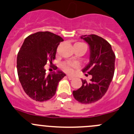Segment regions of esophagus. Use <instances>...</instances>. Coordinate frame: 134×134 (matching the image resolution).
I'll return each instance as SVG.
<instances>
[{"label": "esophagus", "mask_w": 134, "mask_h": 134, "mask_svg": "<svg viewBox=\"0 0 134 134\" xmlns=\"http://www.w3.org/2000/svg\"><path fill=\"white\" fill-rule=\"evenodd\" d=\"M67 78H68L69 80H72L74 79L73 76H71V75H67Z\"/></svg>", "instance_id": "34e87169"}]
</instances>
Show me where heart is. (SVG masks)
<instances>
[{
    "instance_id": "heart-1",
    "label": "heart",
    "mask_w": 134,
    "mask_h": 134,
    "mask_svg": "<svg viewBox=\"0 0 134 134\" xmlns=\"http://www.w3.org/2000/svg\"><path fill=\"white\" fill-rule=\"evenodd\" d=\"M77 43L86 45L85 44L81 43V42H77ZM79 67H80V64L76 62H65L62 64V69L67 73H72L74 69H78Z\"/></svg>"
}]
</instances>
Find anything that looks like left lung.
I'll list each match as a JSON object with an SVG mask.
<instances>
[{"label": "left lung", "instance_id": "left-lung-1", "mask_svg": "<svg viewBox=\"0 0 134 134\" xmlns=\"http://www.w3.org/2000/svg\"><path fill=\"white\" fill-rule=\"evenodd\" d=\"M81 38L88 42L91 52L90 63L82 72L92 78L90 82L82 80V86L72 94L79 102L89 104L97 102L107 92L115 72V54L111 44L102 37L90 35L82 36Z\"/></svg>", "mask_w": 134, "mask_h": 134}]
</instances>
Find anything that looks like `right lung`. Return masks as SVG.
<instances>
[{"label": "right lung", "instance_id": "obj_1", "mask_svg": "<svg viewBox=\"0 0 134 134\" xmlns=\"http://www.w3.org/2000/svg\"><path fill=\"white\" fill-rule=\"evenodd\" d=\"M63 39L49 31L28 36L17 58L19 80L26 94L37 102L50 99L56 92L59 82L65 76L62 71L46 75L44 66L55 58L57 48ZM54 70L57 67L53 65Z\"/></svg>", "mask_w": 134, "mask_h": 134}]
</instances>
